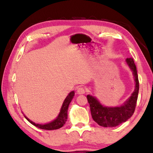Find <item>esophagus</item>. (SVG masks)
<instances>
[{"label": "esophagus", "mask_w": 153, "mask_h": 153, "mask_svg": "<svg viewBox=\"0 0 153 153\" xmlns=\"http://www.w3.org/2000/svg\"><path fill=\"white\" fill-rule=\"evenodd\" d=\"M85 92H86V90L84 87H79L78 89H77V93L78 94H85Z\"/></svg>", "instance_id": "obj_1"}]
</instances>
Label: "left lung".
I'll use <instances>...</instances> for the list:
<instances>
[{
	"instance_id": "8db88e82",
	"label": "left lung",
	"mask_w": 153,
	"mask_h": 153,
	"mask_svg": "<svg viewBox=\"0 0 153 153\" xmlns=\"http://www.w3.org/2000/svg\"><path fill=\"white\" fill-rule=\"evenodd\" d=\"M126 62L133 72L136 86L132 95L123 105L118 107H106L102 105L95 97L89 95H87V100L90 104L92 118L100 126L104 127L118 126L130 118L134 112L138 94H139V82L138 79L137 67L134 62L133 58H127Z\"/></svg>"
}]
</instances>
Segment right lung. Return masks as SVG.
Listing matches in <instances>:
<instances>
[{
	"instance_id": "1",
	"label": "right lung",
	"mask_w": 153,
	"mask_h": 153,
	"mask_svg": "<svg viewBox=\"0 0 153 153\" xmlns=\"http://www.w3.org/2000/svg\"><path fill=\"white\" fill-rule=\"evenodd\" d=\"M74 96V92L72 91L70 94L67 96V97L65 100V101L62 104V106L60 109V114L57 117V118L56 120H54L52 122L47 123L45 125H40V124H36V123L32 122V121L29 120L28 118H26V116H24L25 118L27 119V120L28 122H30L31 124L35 125V127H38L39 129H46V130H53V129H58L62 127L63 125L65 124L67 120H68V109L69 104L72 101V98Z\"/></svg>"
}]
</instances>
